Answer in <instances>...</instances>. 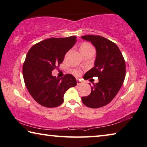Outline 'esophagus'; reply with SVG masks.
I'll list each match as a JSON object with an SVG mask.
<instances>
[{
  "instance_id": "esophagus-1",
  "label": "esophagus",
  "mask_w": 147,
  "mask_h": 147,
  "mask_svg": "<svg viewBox=\"0 0 147 147\" xmlns=\"http://www.w3.org/2000/svg\"><path fill=\"white\" fill-rule=\"evenodd\" d=\"M81 81L80 80V79H77V85H80L81 84Z\"/></svg>"
}]
</instances>
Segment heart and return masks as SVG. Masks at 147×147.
<instances>
[{
  "label": "heart",
  "mask_w": 147,
  "mask_h": 147,
  "mask_svg": "<svg viewBox=\"0 0 147 147\" xmlns=\"http://www.w3.org/2000/svg\"><path fill=\"white\" fill-rule=\"evenodd\" d=\"M92 50H94L93 47L91 46L89 44H88V43H83V44H81L80 47L81 52H86V51H92ZM73 73L75 74V75L78 76V75H79L80 71L79 70H77V69H75V70L73 71Z\"/></svg>",
  "instance_id": "heart-1"
}]
</instances>
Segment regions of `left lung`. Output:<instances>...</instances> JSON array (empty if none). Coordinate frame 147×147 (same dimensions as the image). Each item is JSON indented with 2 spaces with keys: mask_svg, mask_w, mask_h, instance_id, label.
I'll return each mask as SVG.
<instances>
[{
  "mask_svg": "<svg viewBox=\"0 0 147 147\" xmlns=\"http://www.w3.org/2000/svg\"><path fill=\"white\" fill-rule=\"evenodd\" d=\"M81 38L90 42L96 50L94 66L84 78L98 77L99 79L98 83L93 84L90 94L81 100L86 106L99 108L111 102L121 89L126 76V64L119 48L111 41L94 35L83 36Z\"/></svg>",
  "mask_w": 147,
  "mask_h": 147,
  "instance_id": "8db88e82",
  "label": "left lung"
}]
</instances>
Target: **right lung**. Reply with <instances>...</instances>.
<instances>
[{"mask_svg":"<svg viewBox=\"0 0 147 147\" xmlns=\"http://www.w3.org/2000/svg\"><path fill=\"white\" fill-rule=\"evenodd\" d=\"M76 42V36L51 38L34 45L28 51L23 66L24 81L31 96L42 106L61 105L66 90L76 86V79L71 74L62 78L52 76V71L63 62Z\"/></svg>","mask_w":147,"mask_h":147,"instance_id":"right-lung-1","label":"right lung"}]
</instances>
